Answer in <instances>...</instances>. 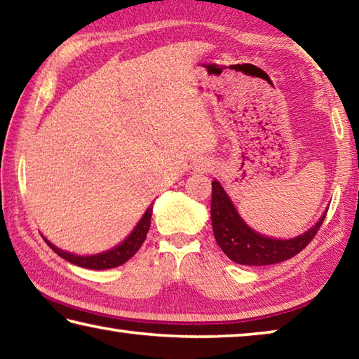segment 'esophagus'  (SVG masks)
I'll return each mask as SVG.
<instances>
[{
	"label": "esophagus",
	"instance_id": "obj_1",
	"mask_svg": "<svg viewBox=\"0 0 359 359\" xmlns=\"http://www.w3.org/2000/svg\"><path fill=\"white\" fill-rule=\"evenodd\" d=\"M214 169V165L209 160H198L196 165H194V171L196 172H209Z\"/></svg>",
	"mask_w": 359,
	"mask_h": 359
}]
</instances>
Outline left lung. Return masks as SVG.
Wrapping results in <instances>:
<instances>
[{"mask_svg":"<svg viewBox=\"0 0 359 359\" xmlns=\"http://www.w3.org/2000/svg\"><path fill=\"white\" fill-rule=\"evenodd\" d=\"M210 217L217 244L231 261L244 266H267L282 263L299 253L315 238L317 231L323 224L326 212H323V215L311 229L296 238H269L248 226L220 182L214 179L212 180Z\"/></svg>","mask_w":359,"mask_h":359,"instance_id":"1","label":"left lung"}]
</instances>
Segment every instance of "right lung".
<instances>
[{
	"label": "right lung",
	"mask_w": 359,
	"mask_h": 359,
	"mask_svg": "<svg viewBox=\"0 0 359 359\" xmlns=\"http://www.w3.org/2000/svg\"><path fill=\"white\" fill-rule=\"evenodd\" d=\"M151 209H154V203H151L147 210L144 212V215L141 220L137 222V224L135 226V229L126 236V238L112 248H109L106 252L101 253H95V255H76L71 252L62 250L57 245H53L50 241L47 238H44V241L47 242V245L52 248L53 252L60 257L65 258L69 263L85 267V269H96V271H104V269H112V267L121 266L123 263H126L133 255H135L141 245L144 244L145 238H147L149 228H150V218H151Z\"/></svg>",
	"instance_id": "1"
}]
</instances>
